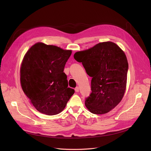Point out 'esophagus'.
Returning a JSON list of instances; mask_svg holds the SVG:
<instances>
[{
    "label": "esophagus",
    "mask_w": 151,
    "mask_h": 151,
    "mask_svg": "<svg viewBox=\"0 0 151 151\" xmlns=\"http://www.w3.org/2000/svg\"><path fill=\"white\" fill-rule=\"evenodd\" d=\"M75 92H79V91H80V88H79V87H76L75 88Z\"/></svg>",
    "instance_id": "1"
}]
</instances>
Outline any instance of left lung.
Instances as JSON below:
<instances>
[{
  "mask_svg": "<svg viewBox=\"0 0 151 151\" xmlns=\"http://www.w3.org/2000/svg\"><path fill=\"white\" fill-rule=\"evenodd\" d=\"M74 58L82 62L92 77L86 108L96 114L109 112L121 102L126 90L129 64L125 52L116 43L105 42L75 52Z\"/></svg>",
  "mask_w": 151,
  "mask_h": 151,
  "instance_id": "1",
  "label": "left lung"
}]
</instances>
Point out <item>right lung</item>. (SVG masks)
<instances>
[{
    "mask_svg": "<svg viewBox=\"0 0 151 151\" xmlns=\"http://www.w3.org/2000/svg\"><path fill=\"white\" fill-rule=\"evenodd\" d=\"M71 50L38 42L32 46L22 59L20 83L22 91L34 108L52 116L65 108L74 89L68 88L63 72Z\"/></svg>",
    "mask_w": 151,
    "mask_h": 151,
    "instance_id": "1",
    "label": "right lung"
}]
</instances>
